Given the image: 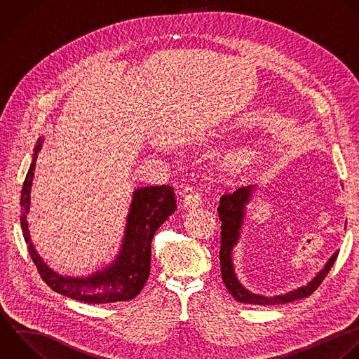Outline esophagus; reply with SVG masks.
<instances>
[{"instance_id": "1", "label": "esophagus", "mask_w": 359, "mask_h": 359, "mask_svg": "<svg viewBox=\"0 0 359 359\" xmlns=\"http://www.w3.org/2000/svg\"><path fill=\"white\" fill-rule=\"evenodd\" d=\"M202 205V195L199 192H189L184 198V206L185 208H196Z\"/></svg>"}]
</instances>
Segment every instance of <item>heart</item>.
I'll return each instance as SVG.
<instances>
[{"mask_svg": "<svg viewBox=\"0 0 359 359\" xmlns=\"http://www.w3.org/2000/svg\"><path fill=\"white\" fill-rule=\"evenodd\" d=\"M250 154H251V151H248L245 149L234 151V153L227 156V165H230V167H240V165L247 163Z\"/></svg>", "mask_w": 359, "mask_h": 359, "instance_id": "1", "label": "heart"}]
</instances>
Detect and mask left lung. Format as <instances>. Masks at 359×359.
<instances>
[{
	"mask_svg": "<svg viewBox=\"0 0 359 359\" xmlns=\"http://www.w3.org/2000/svg\"><path fill=\"white\" fill-rule=\"evenodd\" d=\"M254 187H241L237 191L233 192H226L220 198V205L217 208L219 212V219L222 220V233H220V269H222V279L230 292V294L241 303H250V304H282V303H289L302 297L310 296L323 282V279L327 276L330 272L331 266L334 265L338 251L334 252V255L328 259L325 266L318 272V275L306 286L299 287L297 290L280 294V296H273V297H266V296H259L248 292L241 286V283L237 280L234 271H233V264H231V250L233 245L237 243L238 238V230L243 223V215H244V205L250 201L251 189Z\"/></svg>",
	"mask_w": 359,
	"mask_h": 359,
	"instance_id": "obj_1",
	"label": "left lung"
}]
</instances>
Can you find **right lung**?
<instances>
[{
  "mask_svg": "<svg viewBox=\"0 0 359 359\" xmlns=\"http://www.w3.org/2000/svg\"><path fill=\"white\" fill-rule=\"evenodd\" d=\"M41 147L42 142L35 147L34 161L25 177L20 203L22 209L21 227L24 238L41 278L55 292L86 303H116L136 297L143 289L150 273L153 236L157 229L177 210L174 188L170 185H157L135 191L132 208L128 216L123 245L116 261L108 269H102L88 278H65L53 272L42 261L31 243L27 223L29 194L36 165L35 161Z\"/></svg>",
  "mask_w": 359,
  "mask_h": 359,
  "instance_id": "obj_1",
  "label": "right lung"
}]
</instances>
